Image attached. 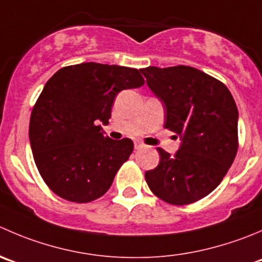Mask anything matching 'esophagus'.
Returning a JSON list of instances; mask_svg holds the SVG:
<instances>
[{"mask_svg": "<svg viewBox=\"0 0 262 262\" xmlns=\"http://www.w3.org/2000/svg\"><path fill=\"white\" fill-rule=\"evenodd\" d=\"M134 147H136V149H141V148H144V147H146V144L142 143V142H139V141H136L134 142Z\"/></svg>", "mask_w": 262, "mask_h": 262, "instance_id": "1", "label": "esophagus"}]
</instances>
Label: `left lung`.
<instances>
[{
    "label": "left lung",
    "instance_id": "1",
    "mask_svg": "<svg viewBox=\"0 0 262 262\" xmlns=\"http://www.w3.org/2000/svg\"><path fill=\"white\" fill-rule=\"evenodd\" d=\"M165 108V128L182 139L174 156L144 174L149 189L170 205L204 199L222 183L238 151V108L224 83L194 68L141 69Z\"/></svg>",
    "mask_w": 262,
    "mask_h": 262
}]
</instances>
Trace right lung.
Listing matches in <instances>:
<instances>
[{"label":"right lung","instance_id":"obj_1","mask_svg":"<svg viewBox=\"0 0 262 262\" xmlns=\"http://www.w3.org/2000/svg\"><path fill=\"white\" fill-rule=\"evenodd\" d=\"M144 79L132 68L83 62L48 79L32 110L29 139L40 177L61 199L87 204L105 194L133 152V141H114L108 124L114 98Z\"/></svg>","mask_w":262,"mask_h":262}]
</instances>
